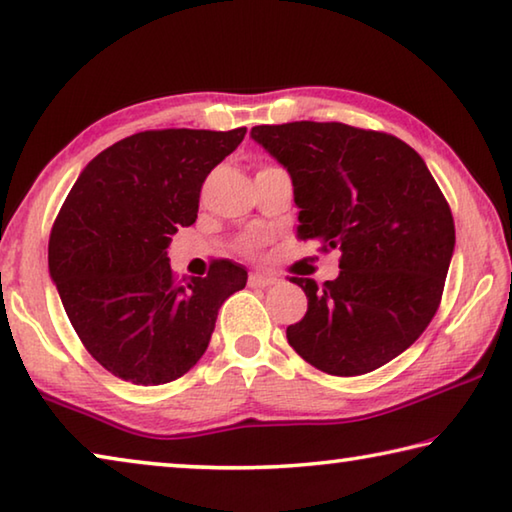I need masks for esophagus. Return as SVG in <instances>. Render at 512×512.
<instances>
[{
  "label": "esophagus",
  "mask_w": 512,
  "mask_h": 512,
  "mask_svg": "<svg viewBox=\"0 0 512 512\" xmlns=\"http://www.w3.org/2000/svg\"><path fill=\"white\" fill-rule=\"evenodd\" d=\"M277 282L275 275H266V273H253L248 277L250 287H271V284Z\"/></svg>",
  "instance_id": "34e87169"
}]
</instances>
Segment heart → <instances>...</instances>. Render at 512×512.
<instances>
[{
  "instance_id": "obj_1",
  "label": "heart",
  "mask_w": 512,
  "mask_h": 512,
  "mask_svg": "<svg viewBox=\"0 0 512 512\" xmlns=\"http://www.w3.org/2000/svg\"><path fill=\"white\" fill-rule=\"evenodd\" d=\"M255 248H257L255 241H241V250H244V253H253Z\"/></svg>"
}]
</instances>
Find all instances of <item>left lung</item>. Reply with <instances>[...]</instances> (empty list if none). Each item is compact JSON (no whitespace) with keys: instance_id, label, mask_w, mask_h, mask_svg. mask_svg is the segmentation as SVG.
I'll return each instance as SVG.
<instances>
[{"instance_id":"8db88e82","label":"left lung","mask_w":512,"mask_h":512,"mask_svg":"<svg viewBox=\"0 0 512 512\" xmlns=\"http://www.w3.org/2000/svg\"><path fill=\"white\" fill-rule=\"evenodd\" d=\"M250 135L289 171L298 239L341 250L336 280L291 277L309 305L287 327L289 345L327 375L377 370L438 311L456 244L449 203L395 135L341 121L255 126Z\"/></svg>"}]
</instances>
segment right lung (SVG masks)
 Here are the masks:
<instances>
[{
  "mask_svg": "<svg viewBox=\"0 0 512 512\" xmlns=\"http://www.w3.org/2000/svg\"><path fill=\"white\" fill-rule=\"evenodd\" d=\"M235 131L164 128L124 137L81 171L54 221L49 271L94 359L137 386L183 377L210 345L225 298L248 273L214 259L178 280L167 248L192 225L207 173L244 140Z\"/></svg>",
  "mask_w": 512,
  "mask_h": 512,
  "instance_id": "add662e5",
  "label": "right lung"
}]
</instances>
